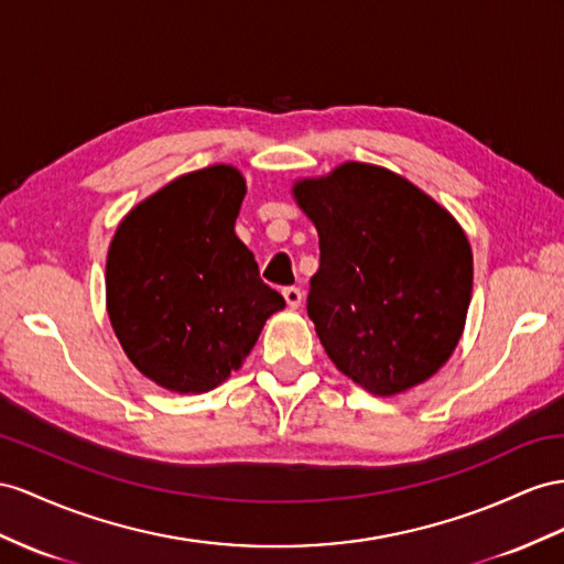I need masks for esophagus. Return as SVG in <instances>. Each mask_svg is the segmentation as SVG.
<instances>
[{"mask_svg": "<svg viewBox=\"0 0 564 564\" xmlns=\"http://www.w3.org/2000/svg\"><path fill=\"white\" fill-rule=\"evenodd\" d=\"M283 297H285V305L291 310H297L302 305L300 288H283Z\"/></svg>", "mask_w": 564, "mask_h": 564, "instance_id": "obj_1", "label": "esophagus"}]
</instances>
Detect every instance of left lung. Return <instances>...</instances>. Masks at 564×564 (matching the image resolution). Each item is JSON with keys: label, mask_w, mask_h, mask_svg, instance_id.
Returning <instances> with one entry per match:
<instances>
[{"label": "left lung", "mask_w": 564, "mask_h": 564, "mask_svg": "<svg viewBox=\"0 0 564 564\" xmlns=\"http://www.w3.org/2000/svg\"><path fill=\"white\" fill-rule=\"evenodd\" d=\"M319 234L307 314L336 369L391 398L429 381L455 352L474 281L455 216L400 173L345 162L293 183Z\"/></svg>", "instance_id": "1"}]
</instances>
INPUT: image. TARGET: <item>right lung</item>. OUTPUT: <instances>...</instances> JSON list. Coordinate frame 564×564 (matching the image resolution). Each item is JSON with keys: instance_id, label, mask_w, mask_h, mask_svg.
Segmentation results:
<instances>
[{"instance_id": "1", "label": "right lung", "mask_w": 564, "mask_h": 564, "mask_svg": "<svg viewBox=\"0 0 564 564\" xmlns=\"http://www.w3.org/2000/svg\"><path fill=\"white\" fill-rule=\"evenodd\" d=\"M242 173L214 164L128 212L107 252V314L133 367L171 393H207L238 371L285 300L236 236Z\"/></svg>"}]
</instances>
